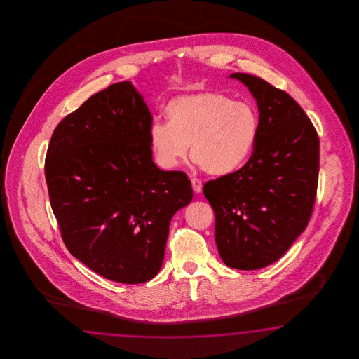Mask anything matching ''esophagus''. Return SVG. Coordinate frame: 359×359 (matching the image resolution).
<instances>
[{"instance_id": "1", "label": "esophagus", "mask_w": 359, "mask_h": 359, "mask_svg": "<svg viewBox=\"0 0 359 359\" xmlns=\"http://www.w3.org/2000/svg\"><path fill=\"white\" fill-rule=\"evenodd\" d=\"M191 183H192V188H194L195 194H200L203 191V183H201L200 179L194 177V179H191Z\"/></svg>"}]
</instances>
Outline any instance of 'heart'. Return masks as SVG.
<instances>
[{
    "instance_id": "b5f03b06",
    "label": "heart",
    "mask_w": 359,
    "mask_h": 359,
    "mask_svg": "<svg viewBox=\"0 0 359 359\" xmlns=\"http://www.w3.org/2000/svg\"><path fill=\"white\" fill-rule=\"evenodd\" d=\"M167 123H152L149 133L155 162L174 170L187 150L205 172L226 175L249 158L258 135L257 110L218 92L172 98L164 108Z\"/></svg>"
}]
</instances>
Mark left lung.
<instances>
[{
    "mask_svg": "<svg viewBox=\"0 0 359 359\" xmlns=\"http://www.w3.org/2000/svg\"><path fill=\"white\" fill-rule=\"evenodd\" d=\"M230 77L257 100L258 135L246 164L209 180L203 192L215 210L221 259L231 269L258 270L282 258L311 219L320 140L287 92L249 74Z\"/></svg>",
    "mask_w": 359,
    "mask_h": 359,
    "instance_id": "1",
    "label": "left lung"
}]
</instances>
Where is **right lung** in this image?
I'll return each mask as SVG.
<instances>
[{"mask_svg": "<svg viewBox=\"0 0 359 359\" xmlns=\"http://www.w3.org/2000/svg\"><path fill=\"white\" fill-rule=\"evenodd\" d=\"M151 125L130 81L116 83L59 122L44 161L65 248L113 282L151 280L163 263L171 218L194 197L183 171L152 162Z\"/></svg>", "mask_w": 359, "mask_h": 359, "instance_id": "add662e5", "label": "right lung"}]
</instances>
